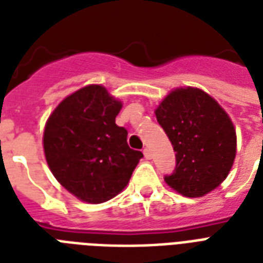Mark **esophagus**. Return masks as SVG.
I'll return each instance as SVG.
<instances>
[{"mask_svg":"<svg viewBox=\"0 0 263 263\" xmlns=\"http://www.w3.org/2000/svg\"><path fill=\"white\" fill-rule=\"evenodd\" d=\"M143 154H144V157H146V158H147V160H150V158H152V152H150V148H143Z\"/></svg>","mask_w":263,"mask_h":263,"instance_id":"1","label":"esophagus"}]
</instances>
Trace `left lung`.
<instances>
[{
    "label": "left lung",
    "mask_w": 263,
    "mask_h": 263,
    "mask_svg": "<svg viewBox=\"0 0 263 263\" xmlns=\"http://www.w3.org/2000/svg\"><path fill=\"white\" fill-rule=\"evenodd\" d=\"M156 117L176 152L175 171L165 176L169 187L199 198L227 179L236 156V131L216 99L199 88H176Z\"/></svg>",
    "instance_id": "left-lung-1"
}]
</instances>
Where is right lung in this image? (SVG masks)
I'll use <instances>...</instances> for the list:
<instances>
[{
	"label": "right lung",
	"instance_id": "add662e5",
	"mask_svg": "<svg viewBox=\"0 0 263 263\" xmlns=\"http://www.w3.org/2000/svg\"><path fill=\"white\" fill-rule=\"evenodd\" d=\"M121 102L99 84L68 95L47 120L43 150L61 185L87 203H102L124 190L143 154L129 148L116 124Z\"/></svg>",
	"mask_w": 263,
	"mask_h": 263
}]
</instances>
